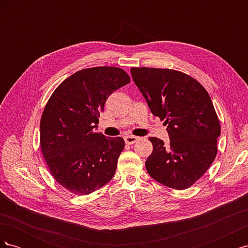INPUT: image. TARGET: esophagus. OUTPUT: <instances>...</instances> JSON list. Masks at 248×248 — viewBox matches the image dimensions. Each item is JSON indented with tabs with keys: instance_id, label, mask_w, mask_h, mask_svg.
I'll return each instance as SVG.
<instances>
[{
	"instance_id": "1",
	"label": "esophagus",
	"mask_w": 248,
	"mask_h": 248,
	"mask_svg": "<svg viewBox=\"0 0 248 248\" xmlns=\"http://www.w3.org/2000/svg\"><path fill=\"white\" fill-rule=\"evenodd\" d=\"M124 140H125L126 144L133 145L134 142H137V140H139V138H138V137H132V136H127V137L124 138Z\"/></svg>"
}]
</instances>
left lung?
Returning <instances> with one entry per match:
<instances>
[{
  "instance_id": "8db88e82",
  "label": "left lung",
  "mask_w": 248,
  "mask_h": 248,
  "mask_svg": "<svg viewBox=\"0 0 248 248\" xmlns=\"http://www.w3.org/2000/svg\"><path fill=\"white\" fill-rule=\"evenodd\" d=\"M130 72L150 110L168 126V145L150 138L153 152L146 161L148 174L170 188H188L216 157L220 125L211 98L183 72L147 67Z\"/></svg>"
}]
</instances>
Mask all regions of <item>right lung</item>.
I'll use <instances>...</instances> for the list:
<instances>
[{"instance_id":"obj_1","label":"right lung","mask_w":248,"mask_h":248,"mask_svg":"<svg viewBox=\"0 0 248 248\" xmlns=\"http://www.w3.org/2000/svg\"><path fill=\"white\" fill-rule=\"evenodd\" d=\"M129 82L118 67L82 69L66 78L44 108L42 154L52 177L70 192L87 196L114 177L124 140L93 129L108 96Z\"/></svg>"}]
</instances>
